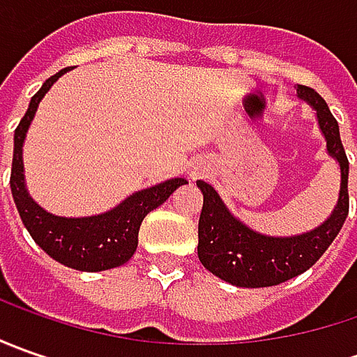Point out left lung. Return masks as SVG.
Wrapping results in <instances>:
<instances>
[{
    "instance_id": "obj_1",
    "label": "left lung",
    "mask_w": 357,
    "mask_h": 357,
    "mask_svg": "<svg viewBox=\"0 0 357 357\" xmlns=\"http://www.w3.org/2000/svg\"><path fill=\"white\" fill-rule=\"evenodd\" d=\"M296 93L316 111L320 130L326 137L328 155L340 165L342 183L334 213L322 225L298 236H266L230 214L213 186L199 181L202 190V213L199 220V260L202 266L220 280L240 288H266L290 280L306 272L334 242L350 211L348 172L350 162L340 139V127L322 97L306 85H298Z\"/></svg>"
}]
</instances>
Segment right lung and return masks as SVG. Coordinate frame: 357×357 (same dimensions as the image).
Masks as SVG:
<instances>
[{"label":"right lung","instance_id":"right-lung-1","mask_svg":"<svg viewBox=\"0 0 357 357\" xmlns=\"http://www.w3.org/2000/svg\"><path fill=\"white\" fill-rule=\"evenodd\" d=\"M67 73L61 69L59 73L49 77L43 87L31 97L27 113L15 129L13 137V162H11V195L15 200L17 213L31 238L45 252L61 262L65 266L83 270V272H101L109 268L125 264L137 250L139 244V228L146 214L160 206L165 200L181 185H186L185 178H171L160 185L151 186L130 195L109 213L83 216V218H65L43 211L35 202L25 188L23 174V141L27 129L35 117L39 101L45 97L51 85Z\"/></svg>","mask_w":357,"mask_h":357}]
</instances>
